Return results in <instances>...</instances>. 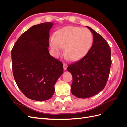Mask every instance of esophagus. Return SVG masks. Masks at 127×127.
<instances>
[{
    "label": "esophagus",
    "mask_w": 127,
    "mask_h": 127,
    "mask_svg": "<svg viewBox=\"0 0 127 127\" xmlns=\"http://www.w3.org/2000/svg\"><path fill=\"white\" fill-rule=\"evenodd\" d=\"M63 66H64V70H66L67 69V64L66 63H63Z\"/></svg>",
    "instance_id": "esophagus-1"
}]
</instances>
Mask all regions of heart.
Listing matches in <instances>:
<instances>
[{"label": "heart", "mask_w": 127, "mask_h": 127, "mask_svg": "<svg viewBox=\"0 0 127 127\" xmlns=\"http://www.w3.org/2000/svg\"><path fill=\"white\" fill-rule=\"evenodd\" d=\"M92 43L93 36L89 30L74 26L58 30L50 40L53 55L58 56L64 46V55L71 61L83 57L89 51Z\"/></svg>", "instance_id": "heart-1"}]
</instances>
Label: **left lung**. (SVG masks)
<instances>
[{
	"label": "left lung",
	"mask_w": 127,
	"mask_h": 127,
	"mask_svg": "<svg viewBox=\"0 0 127 127\" xmlns=\"http://www.w3.org/2000/svg\"><path fill=\"white\" fill-rule=\"evenodd\" d=\"M87 27L93 34V44L85 56L67 67L72 76L71 93L80 98L93 96L105 87L112 63L111 49L106 40Z\"/></svg>",
	"instance_id": "obj_1"
}]
</instances>
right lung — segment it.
I'll return each instance as SVG.
<instances>
[{
  "instance_id": "1",
  "label": "right lung",
  "mask_w": 127,
  "mask_h": 127,
  "mask_svg": "<svg viewBox=\"0 0 127 127\" xmlns=\"http://www.w3.org/2000/svg\"><path fill=\"white\" fill-rule=\"evenodd\" d=\"M52 23L34 25L23 33L11 50L14 77L26 97L43 101L50 98L63 74L60 61L49 54V31Z\"/></svg>"
}]
</instances>
